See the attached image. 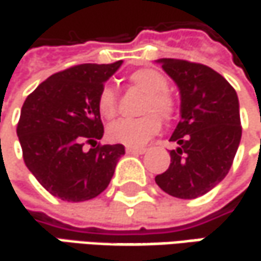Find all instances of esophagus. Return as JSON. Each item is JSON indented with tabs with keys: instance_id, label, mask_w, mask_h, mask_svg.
<instances>
[{
	"instance_id": "obj_1",
	"label": "esophagus",
	"mask_w": 261,
	"mask_h": 261,
	"mask_svg": "<svg viewBox=\"0 0 261 261\" xmlns=\"http://www.w3.org/2000/svg\"><path fill=\"white\" fill-rule=\"evenodd\" d=\"M125 151H127V154H145L146 152L145 148H134V146H127Z\"/></svg>"
}]
</instances>
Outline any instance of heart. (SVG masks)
Instances as JSON below:
<instances>
[{"label":"heart","mask_w":261,"mask_h":261,"mask_svg":"<svg viewBox=\"0 0 261 261\" xmlns=\"http://www.w3.org/2000/svg\"><path fill=\"white\" fill-rule=\"evenodd\" d=\"M130 83L146 92L140 112L145 113L136 119H119L109 125L107 137L112 142L128 146L146 143L161 128V119L172 121L178 113V101L169 91L167 77L155 68H140L130 74ZM97 107L105 119H113L118 113V97L112 86H103L97 97Z\"/></svg>","instance_id":"obj_1"}]
</instances>
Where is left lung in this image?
I'll list each match as a JSON object with an SVG mask.
<instances>
[{
    "label": "left lung",
    "instance_id": "left-lung-1",
    "mask_svg": "<svg viewBox=\"0 0 261 261\" xmlns=\"http://www.w3.org/2000/svg\"><path fill=\"white\" fill-rule=\"evenodd\" d=\"M158 62L178 85L180 121L170 137L178 148L155 182L173 197L196 199L218 185L233 164L242 136L238 94L207 65L172 58Z\"/></svg>",
    "mask_w": 261,
    "mask_h": 261
}]
</instances>
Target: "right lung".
<instances>
[{
  "label": "right lung",
  "mask_w": 261,
  "mask_h": 261,
  "mask_svg": "<svg viewBox=\"0 0 261 261\" xmlns=\"http://www.w3.org/2000/svg\"><path fill=\"white\" fill-rule=\"evenodd\" d=\"M81 64L52 74L27 97L17 137L30 172L52 196L65 201L91 200L107 188L124 145H100L105 128L97 97L121 67ZM91 144L85 151L83 146Z\"/></svg>",
  "instance_id": "obj_1"
}]
</instances>
